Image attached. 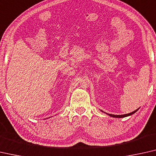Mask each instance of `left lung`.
Segmentation results:
<instances>
[{
  "mask_svg": "<svg viewBox=\"0 0 156 156\" xmlns=\"http://www.w3.org/2000/svg\"><path fill=\"white\" fill-rule=\"evenodd\" d=\"M138 109H136V110L132 111V113H127V114H124V115H113V114H109V113H107V114L109 116H111V117H113V118H125V117H127V116H129V115H131L132 114H134V113H136V111H138Z\"/></svg>",
  "mask_w": 156,
  "mask_h": 156,
  "instance_id": "obj_1",
  "label": "left lung"
}]
</instances>
